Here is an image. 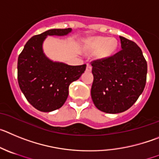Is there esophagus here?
<instances>
[{
  "label": "esophagus",
  "mask_w": 159,
  "mask_h": 159,
  "mask_svg": "<svg viewBox=\"0 0 159 159\" xmlns=\"http://www.w3.org/2000/svg\"><path fill=\"white\" fill-rule=\"evenodd\" d=\"M92 70V66L89 65V64H87L86 66V71L87 72H90V71Z\"/></svg>",
  "instance_id": "esophagus-1"
}]
</instances>
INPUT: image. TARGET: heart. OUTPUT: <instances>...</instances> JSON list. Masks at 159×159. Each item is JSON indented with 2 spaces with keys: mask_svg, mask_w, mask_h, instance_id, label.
<instances>
[{
  "mask_svg": "<svg viewBox=\"0 0 159 159\" xmlns=\"http://www.w3.org/2000/svg\"><path fill=\"white\" fill-rule=\"evenodd\" d=\"M117 40L115 38L97 36L90 39L86 46V51L89 52L97 51V58H104L111 56L117 48Z\"/></svg>",
  "mask_w": 159,
  "mask_h": 159,
  "instance_id": "1",
  "label": "heart"
}]
</instances>
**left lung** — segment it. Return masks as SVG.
I'll use <instances>...</instances> for the list:
<instances>
[{"instance_id":"obj_1","label":"left lung","mask_w":159,"mask_h":159,"mask_svg":"<svg viewBox=\"0 0 159 159\" xmlns=\"http://www.w3.org/2000/svg\"><path fill=\"white\" fill-rule=\"evenodd\" d=\"M121 50L92 63L91 97L101 111L120 113L131 108L146 85L147 64L135 43L120 36Z\"/></svg>"}]
</instances>
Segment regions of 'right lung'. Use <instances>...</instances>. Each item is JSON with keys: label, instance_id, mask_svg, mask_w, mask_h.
<instances>
[{"label": "right lung", "instance_id": "add662e5", "mask_svg": "<svg viewBox=\"0 0 159 159\" xmlns=\"http://www.w3.org/2000/svg\"><path fill=\"white\" fill-rule=\"evenodd\" d=\"M71 31V28L51 29L31 37L19 55V86L28 102L39 111L50 112L61 108L69 95L70 85L85 72V64L70 66L53 61L43 51L47 37L65 36Z\"/></svg>", "mask_w": 159, "mask_h": 159}]
</instances>
